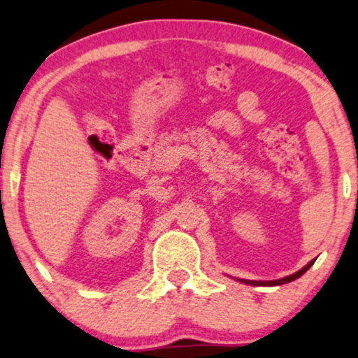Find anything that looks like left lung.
<instances>
[{"label":"left lung","mask_w":358,"mask_h":358,"mask_svg":"<svg viewBox=\"0 0 358 358\" xmlns=\"http://www.w3.org/2000/svg\"><path fill=\"white\" fill-rule=\"evenodd\" d=\"M312 264H314V261H310L309 264H306L304 268H302L301 271H297V273H294L291 275H286V278H282V279H275V280H246V279H241V282L251 284V286H280V284H287V282H291V280H294V279L301 278V275L304 274L306 271L309 269Z\"/></svg>","instance_id":"obj_1"}]
</instances>
